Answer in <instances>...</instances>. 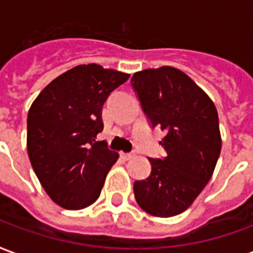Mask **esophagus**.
<instances>
[{
    "label": "esophagus",
    "instance_id": "obj_1",
    "mask_svg": "<svg viewBox=\"0 0 253 253\" xmlns=\"http://www.w3.org/2000/svg\"><path fill=\"white\" fill-rule=\"evenodd\" d=\"M121 156H123L125 160H129V159H132V158H133L134 152H128V154H124V152H123V154H121Z\"/></svg>",
    "mask_w": 253,
    "mask_h": 253
}]
</instances>
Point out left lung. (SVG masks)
<instances>
[{
    "instance_id": "8db88e82",
    "label": "left lung",
    "mask_w": 253,
    "mask_h": 253,
    "mask_svg": "<svg viewBox=\"0 0 253 253\" xmlns=\"http://www.w3.org/2000/svg\"><path fill=\"white\" fill-rule=\"evenodd\" d=\"M152 128L165 137V159H148L151 174L136 180L134 198L155 217L189 209L208 185L221 152L218 114L209 95L189 75L163 66L134 73L130 79Z\"/></svg>"
}]
</instances>
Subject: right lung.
Instances as JSON below:
<instances>
[{
    "instance_id": "add662e5",
    "label": "right lung",
    "mask_w": 253,
    "mask_h": 253,
    "mask_svg": "<svg viewBox=\"0 0 253 253\" xmlns=\"http://www.w3.org/2000/svg\"><path fill=\"white\" fill-rule=\"evenodd\" d=\"M128 78L99 64H81L47 84L29 109L31 165L49 198L64 209H84L98 200L119 159L95 137L104 129L105 101Z\"/></svg>"
}]
</instances>
